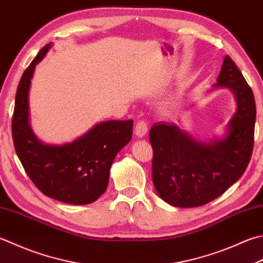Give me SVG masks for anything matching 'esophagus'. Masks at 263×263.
Instances as JSON below:
<instances>
[{"label":"esophagus","instance_id":"obj_1","mask_svg":"<svg viewBox=\"0 0 263 263\" xmlns=\"http://www.w3.org/2000/svg\"><path fill=\"white\" fill-rule=\"evenodd\" d=\"M148 132V126L147 123L143 121H139L136 125V136L138 138H143Z\"/></svg>","mask_w":263,"mask_h":263}]
</instances>
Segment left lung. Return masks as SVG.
Here are the masks:
<instances>
[{
    "mask_svg": "<svg viewBox=\"0 0 263 263\" xmlns=\"http://www.w3.org/2000/svg\"><path fill=\"white\" fill-rule=\"evenodd\" d=\"M214 89L233 92L237 109L226 135L200 141L174 123H155L149 132L153 182L163 200L177 208H197L221 196L243 176L254 145L256 108L253 91L229 55Z\"/></svg>",
    "mask_w": 263,
    "mask_h": 263,
    "instance_id": "obj_1",
    "label": "left lung"
}]
</instances>
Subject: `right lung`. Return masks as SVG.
I'll return each instance as SVG.
<instances>
[{
	"instance_id": "obj_1",
	"label": "right lung",
	"mask_w": 263,
	"mask_h": 263,
	"mask_svg": "<svg viewBox=\"0 0 263 263\" xmlns=\"http://www.w3.org/2000/svg\"><path fill=\"white\" fill-rule=\"evenodd\" d=\"M52 44L41 49L24 71L15 95L12 137L27 176L45 196L85 205L106 192L110 166L132 138L133 121L100 122L74 141L48 145L35 136L29 122L28 95L34 71Z\"/></svg>"
}]
</instances>
